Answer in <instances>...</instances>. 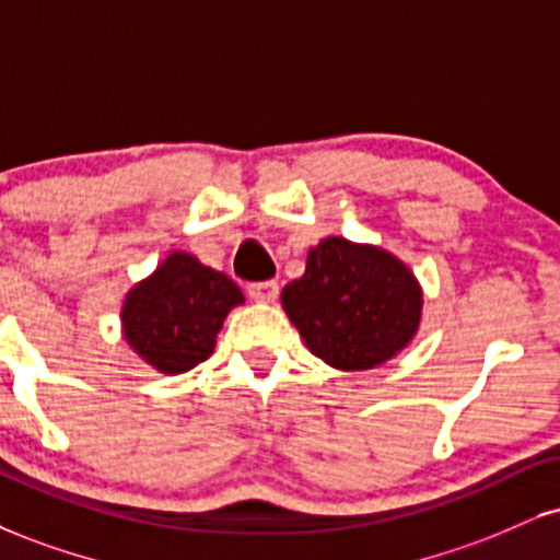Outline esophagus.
<instances>
[{
	"instance_id": "34e87169",
	"label": "esophagus",
	"mask_w": 560,
	"mask_h": 560,
	"mask_svg": "<svg viewBox=\"0 0 560 560\" xmlns=\"http://www.w3.org/2000/svg\"><path fill=\"white\" fill-rule=\"evenodd\" d=\"M247 294H250L255 302H268V305H271V302L279 298V284H276V281H258V284L247 287Z\"/></svg>"
}]
</instances>
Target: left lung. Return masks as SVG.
<instances>
[{
	"mask_svg": "<svg viewBox=\"0 0 560 560\" xmlns=\"http://www.w3.org/2000/svg\"><path fill=\"white\" fill-rule=\"evenodd\" d=\"M422 305V287L407 262L347 237L310 247L305 273L281 292V307L305 347L345 373L401 354L420 331Z\"/></svg>",
	"mask_w": 560,
	"mask_h": 560,
	"instance_id": "left-lung-1",
	"label": "left lung"
}]
</instances>
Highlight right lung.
<instances>
[{"label":"right lung","instance_id":"1","mask_svg":"<svg viewBox=\"0 0 560 560\" xmlns=\"http://www.w3.org/2000/svg\"><path fill=\"white\" fill-rule=\"evenodd\" d=\"M237 305H245V294L226 273L172 250L125 294L122 339L145 365L182 375L213 354L215 336Z\"/></svg>","mask_w":560,"mask_h":560}]
</instances>
